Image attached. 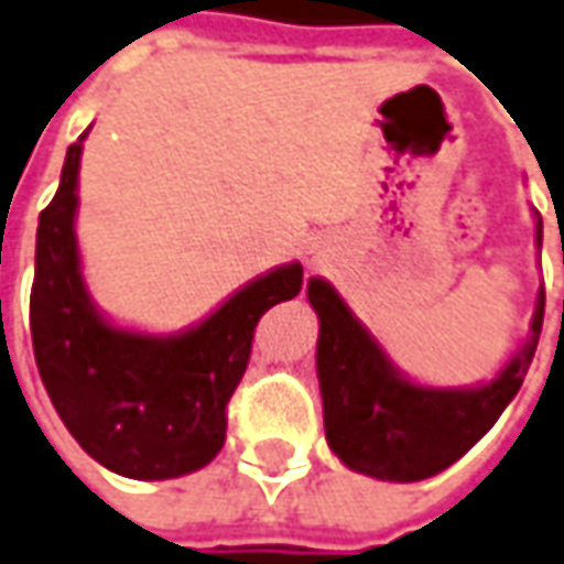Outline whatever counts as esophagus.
I'll return each mask as SVG.
<instances>
[{
    "label": "esophagus",
    "mask_w": 564,
    "mask_h": 564,
    "mask_svg": "<svg viewBox=\"0 0 564 564\" xmlns=\"http://www.w3.org/2000/svg\"><path fill=\"white\" fill-rule=\"evenodd\" d=\"M314 262H317V256H312V259H308V265H314Z\"/></svg>",
    "instance_id": "esophagus-1"
}]
</instances>
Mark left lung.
<instances>
[{"instance_id": "8db88e82", "label": "left lung", "mask_w": 564, "mask_h": 564, "mask_svg": "<svg viewBox=\"0 0 564 564\" xmlns=\"http://www.w3.org/2000/svg\"><path fill=\"white\" fill-rule=\"evenodd\" d=\"M540 240L543 221H538ZM308 302L321 317L317 379L333 454L355 473L420 481L447 469L485 438L522 389L538 351L546 293L540 290L531 339L500 377L478 389H426L401 377L327 281L308 283Z\"/></svg>"}]
</instances>
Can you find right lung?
Wrapping results in <instances>:
<instances>
[{"mask_svg":"<svg viewBox=\"0 0 564 564\" xmlns=\"http://www.w3.org/2000/svg\"><path fill=\"white\" fill-rule=\"evenodd\" d=\"M83 141V138H79ZM79 144L40 213L30 333L42 386L79 447L126 478H178L225 444L228 401L252 355L259 317L302 290V265L243 286L200 327L156 339L117 330L91 308L76 252Z\"/></svg>","mask_w":564,"mask_h":564,"instance_id":"obj_1","label":"right lung"}]
</instances>
